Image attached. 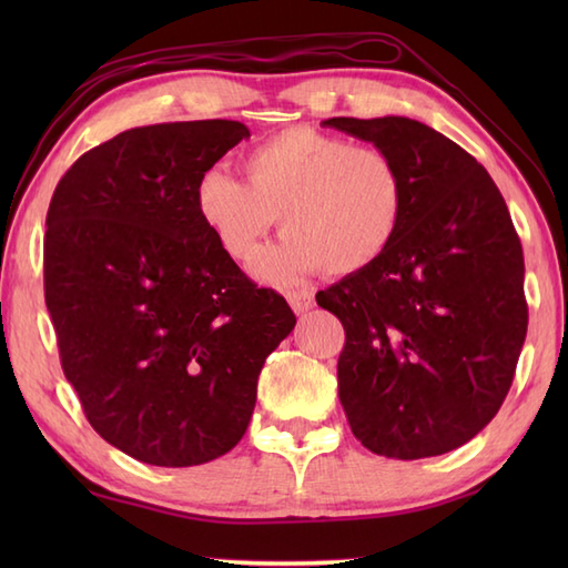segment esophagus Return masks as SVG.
I'll use <instances>...</instances> for the list:
<instances>
[{
	"label": "esophagus",
	"mask_w": 568,
	"mask_h": 568,
	"mask_svg": "<svg viewBox=\"0 0 568 568\" xmlns=\"http://www.w3.org/2000/svg\"><path fill=\"white\" fill-rule=\"evenodd\" d=\"M285 297L297 315H303V312L315 307V295H312V291H291Z\"/></svg>",
	"instance_id": "obj_1"
}]
</instances>
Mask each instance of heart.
Segmentation results:
<instances>
[{
  "mask_svg": "<svg viewBox=\"0 0 568 568\" xmlns=\"http://www.w3.org/2000/svg\"><path fill=\"white\" fill-rule=\"evenodd\" d=\"M246 183L207 171L195 210L229 258L256 261L275 216L285 239L256 265L265 283L287 285L327 268L354 275L376 263L400 232L405 180L388 153L354 146L312 126H293L244 155Z\"/></svg>",
  "mask_w": 568,
  "mask_h": 568,
  "instance_id": "obj_1",
  "label": "heart"
}]
</instances>
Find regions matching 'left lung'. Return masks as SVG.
Returning <instances> with one entry per match:
<instances>
[{
  "label": "left lung",
  "mask_w": 568,
  "mask_h": 568,
  "mask_svg": "<svg viewBox=\"0 0 568 568\" xmlns=\"http://www.w3.org/2000/svg\"><path fill=\"white\" fill-rule=\"evenodd\" d=\"M397 163L405 214L366 271L317 293L344 324L336 364L354 437L378 456H439L508 395L527 334L525 258L508 204L458 143L407 116L324 122Z\"/></svg>",
  "instance_id": "obj_1"
}]
</instances>
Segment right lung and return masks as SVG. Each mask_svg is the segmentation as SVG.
<instances>
[{
    "label": "right lung",
    "instance_id": "1",
    "mask_svg": "<svg viewBox=\"0 0 568 568\" xmlns=\"http://www.w3.org/2000/svg\"><path fill=\"white\" fill-rule=\"evenodd\" d=\"M248 136L229 119L122 131L68 168L45 214L60 366L92 429L143 464L232 452L265 358L295 327L195 210L200 178Z\"/></svg>",
    "mask_w": 568,
    "mask_h": 568
}]
</instances>
